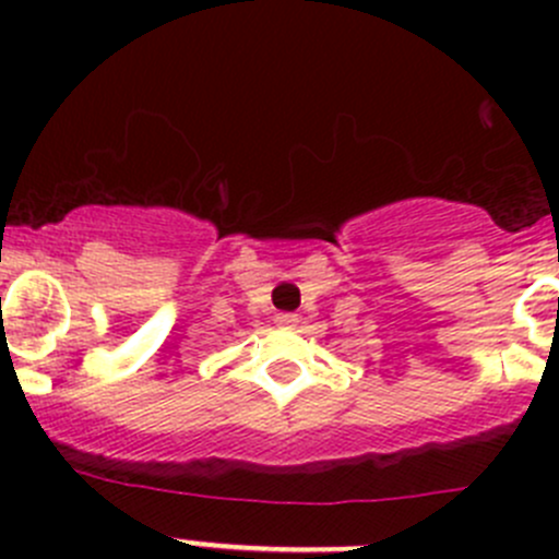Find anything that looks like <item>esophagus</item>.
Instances as JSON below:
<instances>
[{"mask_svg":"<svg viewBox=\"0 0 559 559\" xmlns=\"http://www.w3.org/2000/svg\"><path fill=\"white\" fill-rule=\"evenodd\" d=\"M297 321H300V319H297L295 313H278V316H275V324L284 326V330H292V326H297Z\"/></svg>","mask_w":559,"mask_h":559,"instance_id":"obj_1","label":"esophagus"}]
</instances>
